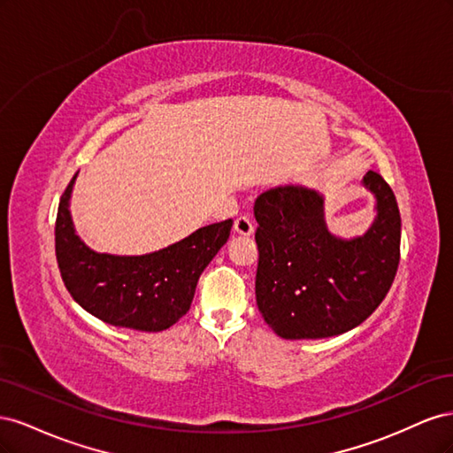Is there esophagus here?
<instances>
[{"instance_id": "esophagus-1", "label": "esophagus", "mask_w": 453, "mask_h": 453, "mask_svg": "<svg viewBox=\"0 0 453 453\" xmlns=\"http://www.w3.org/2000/svg\"><path fill=\"white\" fill-rule=\"evenodd\" d=\"M255 230V225L251 223V219L248 215H240L236 221H234V232L242 236H251Z\"/></svg>"}]
</instances>
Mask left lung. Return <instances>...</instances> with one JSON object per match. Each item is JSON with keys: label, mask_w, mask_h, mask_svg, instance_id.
<instances>
[{"label": "left lung", "mask_w": 453, "mask_h": 453, "mask_svg": "<svg viewBox=\"0 0 453 453\" xmlns=\"http://www.w3.org/2000/svg\"><path fill=\"white\" fill-rule=\"evenodd\" d=\"M376 219L363 236L342 240L325 223L323 195L303 185L255 200L257 306L287 340L336 336L361 325L386 298L401 258V213L386 180L370 170Z\"/></svg>", "instance_id": "obj_1"}]
</instances>
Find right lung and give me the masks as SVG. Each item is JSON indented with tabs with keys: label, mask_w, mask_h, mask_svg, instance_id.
<instances>
[{
	"label": "right lung",
	"mask_w": 453,
	"mask_h": 453,
	"mask_svg": "<svg viewBox=\"0 0 453 453\" xmlns=\"http://www.w3.org/2000/svg\"><path fill=\"white\" fill-rule=\"evenodd\" d=\"M58 205L54 243L65 289L94 318L113 326L158 333L180 321L195 298L203 268L230 236L232 219L202 226L185 240L140 257L96 253L75 234L70 196Z\"/></svg>",
	"instance_id": "obj_1"
}]
</instances>
